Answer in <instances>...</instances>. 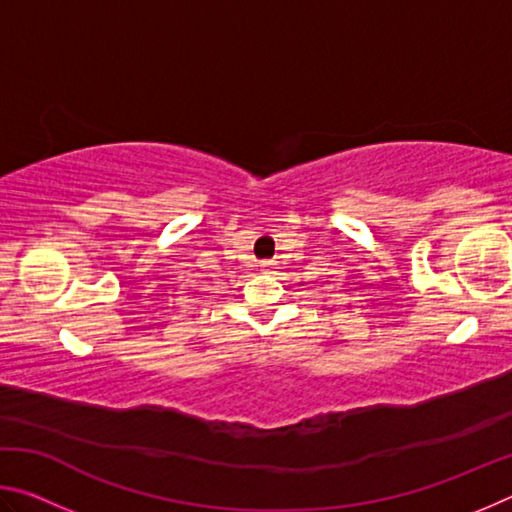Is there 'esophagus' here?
<instances>
[{
    "label": "esophagus",
    "instance_id": "obj_1",
    "mask_svg": "<svg viewBox=\"0 0 512 512\" xmlns=\"http://www.w3.org/2000/svg\"><path fill=\"white\" fill-rule=\"evenodd\" d=\"M268 266H271V264H268V262H264V264H262V268H264V271H268Z\"/></svg>",
    "mask_w": 512,
    "mask_h": 512
}]
</instances>
